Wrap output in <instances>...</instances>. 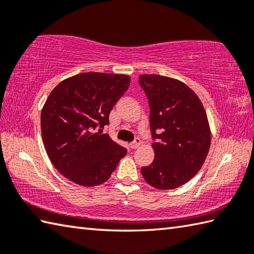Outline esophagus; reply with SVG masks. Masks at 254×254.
Listing matches in <instances>:
<instances>
[{"label": "esophagus", "instance_id": "1", "mask_svg": "<svg viewBox=\"0 0 254 254\" xmlns=\"http://www.w3.org/2000/svg\"><path fill=\"white\" fill-rule=\"evenodd\" d=\"M141 145V140L139 139V137H137V139H135L134 141H133L131 144H130V146H131V149H137V147H139Z\"/></svg>", "mask_w": 254, "mask_h": 254}]
</instances>
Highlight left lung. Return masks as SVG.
<instances>
[{
	"label": "left lung",
	"mask_w": 254,
	"mask_h": 254,
	"mask_svg": "<svg viewBox=\"0 0 254 254\" xmlns=\"http://www.w3.org/2000/svg\"><path fill=\"white\" fill-rule=\"evenodd\" d=\"M150 105V127L158 142L154 160L141 173L151 187L173 190L200 171L209 153L211 128L203 104L182 81L158 74L140 75Z\"/></svg>",
	"instance_id": "obj_1"
}]
</instances>
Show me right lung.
<instances>
[{
  "mask_svg": "<svg viewBox=\"0 0 254 254\" xmlns=\"http://www.w3.org/2000/svg\"><path fill=\"white\" fill-rule=\"evenodd\" d=\"M127 74L87 72L54 87L41 112V132L55 169L82 187L108 181L127 149L102 128L114 104L130 85ZM101 127L99 132H94Z\"/></svg>",
  "mask_w": 254,
  "mask_h": 254,
  "instance_id": "1",
  "label": "right lung"
}]
</instances>
